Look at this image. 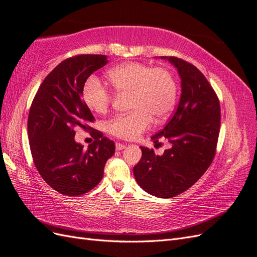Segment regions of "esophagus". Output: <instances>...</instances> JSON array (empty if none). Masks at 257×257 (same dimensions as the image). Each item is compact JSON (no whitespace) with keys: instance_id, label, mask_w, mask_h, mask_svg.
Wrapping results in <instances>:
<instances>
[{"instance_id":"34e87169","label":"esophagus","mask_w":257,"mask_h":257,"mask_svg":"<svg viewBox=\"0 0 257 257\" xmlns=\"http://www.w3.org/2000/svg\"><path fill=\"white\" fill-rule=\"evenodd\" d=\"M125 147H126V146H125L124 144H121V143H116V144H115L116 150H122V149H124Z\"/></svg>"}]
</instances>
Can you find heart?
Wrapping results in <instances>:
<instances>
[{
  "label": "heart",
  "instance_id": "1",
  "mask_svg": "<svg viewBox=\"0 0 257 257\" xmlns=\"http://www.w3.org/2000/svg\"><path fill=\"white\" fill-rule=\"evenodd\" d=\"M107 78L115 92L130 95L132 111L114 116L107 124L108 132L118 139H137L149 128L153 118L165 120L176 104V80L165 68L128 62L111 68ZM83 100L93 113L103 114L110 107L112 93L99 79L90 77L84 85Z\"/></svg>",
  "mask_w": 257,
  "mask_h": 257
}]
</instances>
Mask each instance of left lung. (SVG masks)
Masks as SVG:
<instances>
[{"label": "left lung", "instance_id": "8db88e82", "mask_svg": "<svg viewBox=\"0 0 257 257\" xmlns=\"http://www.w3.org/2000/svg\"><path fill=\"white\" fill-rule=\"evenodd\" d=\"M177 68L181 97L174 114L154 143L167 140L170 148L161 156L142 147V158L133 173L144 191L160 198L173 197L196 183L216 154L220 128V104L201 71L174 56H161Z\"/></svg>", "mask_w": 257, "mask_h": 257}]
</instances>
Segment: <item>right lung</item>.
Instances as JSON below:
<instances>
[{
  "instance_id": "obj_1",
  "label": "right lung",
  "mask_w": 257,
  "mask_h": 257,
  "mask_svg": "<svg viewBox=\"0 0 257 257\" xmlns=\"http://www.w3.org/2000/svg\"><path fill=\"white\" fill-rule=\"evenodd\" d=\"M108 63L107 55L81 54L66 59L45 78L31 103L28 137L37 170L46 183L66 196L92 190L103 177L114 143L93 130L96 141L86 150L75 142V127L92 130L95 120L83 100L87 78Z\"/></svg>"
}]
</instances>
